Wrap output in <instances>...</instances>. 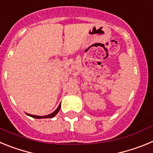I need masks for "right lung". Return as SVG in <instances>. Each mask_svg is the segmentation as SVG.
Instances as JSON below:
<instances>
[{
	"mask_svg": "<svg viewBox=\"0 0 153 153\" xmlns=\"http://www.w3.org/2000/svg\"><path fill=\"white\" fill-rule=\"evenodd\" d=\"M60 104L59 105V106H58L57 109L55 110L53 113H52L51 114H49V115H47V116H42V117H40V116H34V115H30V114H27L28 115V116H30V117H33V118H36V119H42V118H52V117H55L56 114H57V113L59 111H60Z\"/></svg>",
	"mask_w": 153,
	"mask_h": 153,
	"instance_id": "right-lung-1",
	"label": "right lung"
}]
</instances>
